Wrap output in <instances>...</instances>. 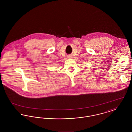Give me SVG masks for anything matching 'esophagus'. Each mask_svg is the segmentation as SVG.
<instances>
[{"label": "esophagus", "instance_id": "obj_1", "mask_svg": "<svg viewBox=\"0 0 132 132\" xmlns=\"http://www.w3.org/2000/svg\"><path fill=\"white\" fill-rule=\"evenodd\" d=\"M68 58H71L72 56H71V55H69V56H68Z\"/></svg>", "mask_w": 132, "mask_h": 132}]
</instances>
